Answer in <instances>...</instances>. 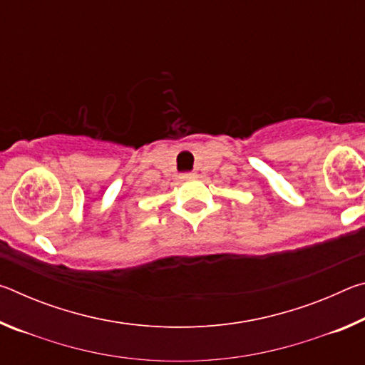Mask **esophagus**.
I'll use <instances>...</instances> for the list:
<instances>
[{
	"instance_id": "obj_1",
	"label": "esophagus",
	"mask_w": 365,
	"mask_h": 365,
	"mask_svg": "<svg viewBox=\"0 0 365 365\" xmlns=\"http://www.w3.org/2000/svg\"><path fill=\"white\" fill-rule=\"evenodd\" d=\"M193 177H195V174H183L182 175L183 180H188V178H193Z\"/></svg>"
}]
</instances>
